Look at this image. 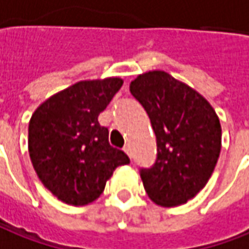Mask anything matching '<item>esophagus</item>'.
Returning a JSON list of instances; mask_svg holds the SVG:
<instances>
[{
    "label": "esophagus",
    "instance_id": "obj_1",
    "mask_svg": "<svg viewBox=\"0 0 249 249\" xmlns=\"http://www.w3.org/2000/svg\"><path fill=\"white\" fill-rule=\"evenodd\" d=\"M124 151L126 154H128V157H129V158H132V153H131V147L129 146H125L124 147Z\"/></svg>",
    "mask_w": 249,
    "mask_h": 249
}]
</instances>
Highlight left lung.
I'll return each instance as SVG.
<instances>
[{
    "label": "left lung",
    "mask_w": 249,
    "mask_h": 249,
    "mask_svg": "<svg viewBox=\"0 0 249 249\" xmlns=\"http://www.w3.org/2000/svg\"><path fill=\"white\" fill-rule=\"evenodd\" d=\"M147 111L157 136V160L142 169L147 195L174 207L197 195L210 180L221 153V124L210 102L165 71H148L129 84Z\"/></svg>",
    "instance_id": "obj_1"
}]
</instances>
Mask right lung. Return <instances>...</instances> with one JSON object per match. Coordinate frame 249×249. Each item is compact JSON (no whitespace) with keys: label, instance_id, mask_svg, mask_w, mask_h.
Here are the masks:
<instances>
[{"label":"right lung","instance_id":"add662e5","mask_svg":"<svg viewBox=\"0 0 249 249\" xmlns=\"http://www.w3.org/2000/svg\"><path fill=\"white\" fill-rule=\"evenodd\" d=\"M124 80H82L58 91L32 113L28 153L39 180L61 202L86 206L98 199L116 167L129 163L109 144V131L98 123Z\"/></svg>","mask_w":249,"mask_h":249}]
</instances>
